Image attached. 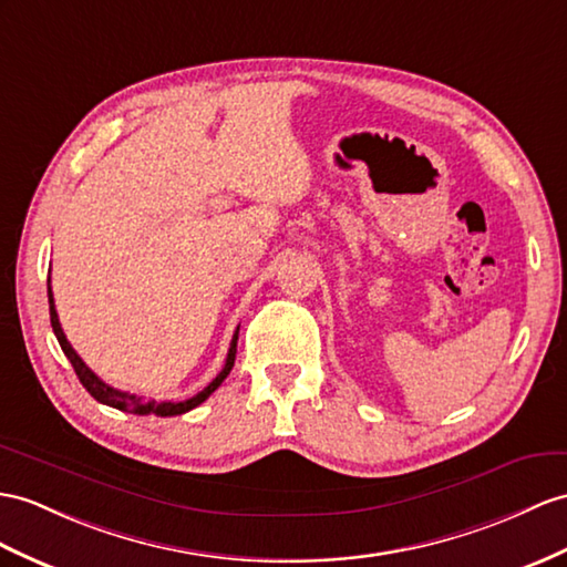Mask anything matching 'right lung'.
<instances>
[{"instance_id": "obj_1", "label": "right lung", "mask_w": 567, "mask_h": 567, "mask_svg": "<svg viewBox=\"0 0 567 567\" xmlns=\"http://www.w3.org/2000/svg\"><path fill=\"white\" fill-rule=\"evenodd\" d=\"M48 302H50V322H52V331H54V337H58L64 355L69 358V363H72L79 382L84 384L86 392L95 399V402L107 404V406L120 409V411L136 413V416H179V413L192 411L195 406H199L202 402H206V399H209V394H212L214 390H218V384L228 378V372L233 370V363H236L238 329H236V334H233L230 349H228V355H226V365L220 368L218 375H216L209 384H206V388H204L202 392H197L195 396L185 399V402H154V399H151V402H144V396H140V394H130V392H122V390L110 388V384H105L84 361H81L79 353L72 349V343L66 341L64 331H62V324H60L58 310H54V298H52V288H50V276H48Z\"/></svg>"}]
</instances>
